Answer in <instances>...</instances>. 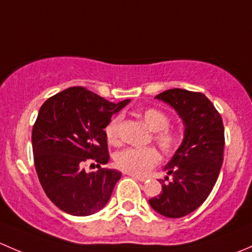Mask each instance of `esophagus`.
<instances>
[{
    "instance_id": "34e87169",
    "label": "esophagus",
    "mask_w": 252,
    "mask_h": 252,
    "mask_svg": "<svg viewBox=\"0 0 252 252\" xmlns=\"http://www.w3.org/2000/svg\"><path fill=\"white\" fill-rule=\"evenodd\" d=\"M129 177H131L133 179L139 180V182H145L147 179V177H144V175H138V174H133V173H128Z\"/></svg>"
}]
</instances>
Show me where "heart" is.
I'll return each instance as SVG.
<instances>
[{
    "instance_id": "obj_1",
    "label": "heart",
    "mask_w": 252,
    "mask_h": 252,
    "mask_svg": "<svg viewBox=\"0 0 252 252\" xmlns=\"http://www.w3.org/2000/svg\"><path fill=\"white\" fill-rule=\"evenodd\" d=\"M142 121L146 123L150 130L154 131V141L158 145L161 151L172 155L180 145V135L174 129L169 128L168 114L158 108L149 107L140 112ZM121 117L111 118L105 126V135L108 142L116 144L119 138ZM161 159L158 151L154 147H126L117 152L114 161L122 171L133 174H145Z\"/></svg>"
}]
</instances>
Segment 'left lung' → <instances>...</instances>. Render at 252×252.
I'll list each match as a JSON object with an SVG mask.
<instances>
[{
    "label": "left lung",
    "instance_id": "8db88e82",
    "mask_svg": "<svg viewBox=\"0 0 252 252\" xmlns=\"http://www.w3.org/2000/svg\"><path fill=\"white\" fill-rule=\"evenodd\" d=\"M155 98L168 103L184 123V139L159 179L162 192L149 200L159 215L180 218L200 207L220 175L224 150V126L220 114L201 93L171 89Z\"/></svg>",
    "mask_w": 252,
    "mask_h": 252
}]
</instances>
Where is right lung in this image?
<instances>
[{"label":"right lung","instance_id":"add662e5","mask_svg":"<svg viewBox=\"0 0 252 252\" xmlns=\"http://www.w3.org/2000/svg\"><path fill=\"white\" fill-rule=\"evenodd\" d=\"M129 102H110L74 86L41 106L32 134L35 169L45 194L63 212L90 216L108 202L122 173L101 168L110 159L105 126ZM86 160L98 171L85 172Z\"/></svg>","mask_w":252,"mask_h":252}]
</instances>
